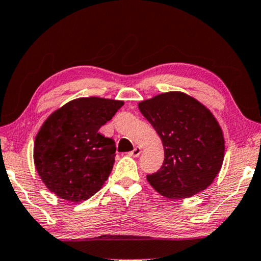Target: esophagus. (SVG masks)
I'll return each instance as SVG.
<instances>
[{
	"label": "esophagus",
	"instance_id": "34e87169",
	"mask_svg": "<svg viewBox=\"0 0 261 261\" xmlns=\"http://www.w3.org/2000/svg\"><path fill=\"white\" fill-rule=\"evenodd\" d=\"M141 151H142V149L140 147H135L133 150L130 151V153H128V155L129 156H133V158H138V156L141 154Z\"/></svg>",
	"mask_w": 261,
	"mask_h": 261
}]
</instances>
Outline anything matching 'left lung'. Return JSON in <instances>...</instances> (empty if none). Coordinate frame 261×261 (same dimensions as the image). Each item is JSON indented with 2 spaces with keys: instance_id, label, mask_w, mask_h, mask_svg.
Here are the masks:
<instances>
[{
  "instance_id": "1",
  "label": "left lung",
  "mask_w": 261,
  "mask_h": 261,
  "mask_svg": "<svg viewBox=\"0 0 261 261\" xmlns=\"http://www.w3.org/2000/svg\"><path fill=\"white\" fill-rule=\"evenodd\" d=\"M139 110L161 138L164 161L147 181L171 199L205 190L219 174L225 140L217 119L198 100L183 92H167L139 102Z\"/></svg>"
}]
</instances>
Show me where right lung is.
I'll use <instances>...</instances> for the list:
<instances>
[{
  "instance_id": "right-lung-1",
  "label": "right lung",
  "mask_w": 261,
  "mask_h": 261,
  "mask_svg": "<svg viewBox=\"0 0 261 261\" xmlns=\"http://www.w3.org/2000/svg\"><path fill=\"white\" fill-rule=\"evenodd\" d=\"M121 100L78 98L47 117L34 143L39 177L59 198L78 203L101 189L114 164L115 144L99 133Z\"/></svg>"
}]
</instances>
